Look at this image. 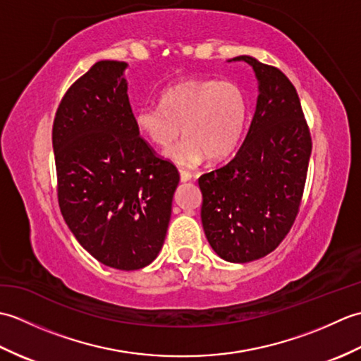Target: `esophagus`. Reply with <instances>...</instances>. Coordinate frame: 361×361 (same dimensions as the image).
Here are the masks:
<instances>
[{
  "mask_svg": "<svg viewBox=\"0 0 361 361\" xmlns=\"http://www.w3.org/2000/svg\"><path fill=\"white\" fill-rule=\"evenodd\" d=\"M180 178H181L183 183L190 181V180H192V173H190L189 171H183V169H181V171H180Z\"/></svg>",
  "mask_w": 361,
  "mask_h": 361,
  "instance_id": "esophagus-1",
  "label": "esophagus"
}]
</instances>
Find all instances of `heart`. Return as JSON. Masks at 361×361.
<instances>
[{
	"mask_svg": "<svg viewBox=\"0 0 361 361\" xmlns=\"http://www.w3.org/2000/svg\"><path fill=\"white\" fill-rule=\"evenodd\" d=\"M248 119V101L234 82L188 79L167 88L161 105L135 113L136 130L153 144H171L164 157L180 167H194L208 157L220 161L239 144Z\"/></svg>",
	"mask_w": 361,
	"mask_h": 361,
	"instance_id": "heart-1",
	"label": "heart"
}]
</instances>
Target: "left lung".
I'll return each mask as SVG.
<instances>
[{"instance_id": "left-lung-1", "label": "left lung", "mask_w": 361, "mask_h": 361, "mask_svg": "<svg viewBox=\"0 0 361 361\" xmlns=\"http://www.w3.org/2000/svg\"><path fill=\"white\" fill-rule=\"evenodd\" d=\"M259 82L256 111L245 141L228 164L198 178L202 224L212 250L234 264L278 248L298 216L312 137L287 75L250 56ZM231 62V60H229Z\"/></svg>"}]
</instances>
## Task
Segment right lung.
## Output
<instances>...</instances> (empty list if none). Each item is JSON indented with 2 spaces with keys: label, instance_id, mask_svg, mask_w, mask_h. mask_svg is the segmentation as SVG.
<instances>
[{
  "label": "right lung",
  "instance_id": "right-lung-1",
  "mask_svg": "<svg viewBox=\"0 0 361 361\" xmlns=\"http://www.w3.org/2000/svg\"><path fill=\"white\" fill-rule=\"evenodd\" d=\"M127 66L101 60L73 83L54 119L52 147L68 228L99 262L130 271L163 248L180 173L136 130Z\"/></svg>",
  "mask_w": 361,
  "mask_h": 361
}]
</instances>
